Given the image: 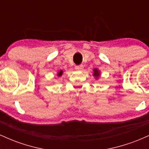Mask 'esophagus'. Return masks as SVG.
<instances>
[{
    "label": "esophagus",
    "mask_w": 149,
    "mask_h": 149,
    "mask_svg": "<svg viewBox=\"0 0 149 149\" xmlns=\"http://www.w3.org/2000/svg\"><path fill=\"white\" fill-rule=\"evenodd\" d=\"M75 69H76V70H77V71H81V70L83 69V65H78V66H76Z\"/></svg>",
    "instance_id": "esophagus-1"
}]
</instances>
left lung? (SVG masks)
Masks as SVG:
<instances>
[{"label": "left lung", "instance_id": "8db88e82", "mask_svg": "<svg viewBox=\"0 0 149 149\" xmlns=\"http://www.w3.org/2000/svg\"><path fill=\"white\" fill-rule=\"evenodd\" d=\"M93 72H94L93 76L95 77V79L98 80L99 78H100V74H101L100 71L98 69H96V68H95V69H93Z\"/></svg>", "mask_w": 149, "mask_h": 149}]
</instances>
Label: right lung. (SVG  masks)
<instances>
[{"mask_svg": "<svg viewBox=\"0 0 149 149\" xmlns=\"http://www.w3.org/2000/svg\"><path fill=\"white\" fill-rule=\"evenodd\" d=\"M62 74H63V71L62 70H60V71H59L57 72V76H58V77H61V76H62Z\"/></svg>", "mask_w": 149, "mask_h": 149, "instance_id": "obj_1", "label": "right lung"}]
</instances>
